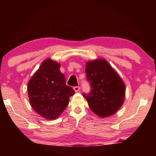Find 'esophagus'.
Returning a JSON list of instances; mask_svg holds the SVG:
<instances>
[{"instance_id": "esophagus-1", "label": "esophagus", "mask_w": 156, "mask_h": 156, "mask_svg": "<svg viewBox=\"0 0 156 156\" xmlns=\"http://www.w3.org/2000/svg\"><path fill=\"white\" fill-rule=\"evenodd\" d=\"M73 89H74V91H76V92H78L79 91H80V87H73Z\"/></svg>"}]
</instances>
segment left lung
Listing matches in <instances>:
<instances>
[{
	"mask_svg": "<svg viewBox=\"0 0 156 156\" xmlns=\"http://www.w3.org/2000/svg\"><path fill=\"white\" fill-rule=\"evenodd\" d=\"M85 72L91 91L83 96L89 108L100 118L114 114L125 100L126 89L122 79L103 58L87 62Z\"/></svg>",
	"mask_w": 156,
	"mask_h": 156,
	"instance_id": "obj_1",
	"label": "left lung"
}]
</instances>
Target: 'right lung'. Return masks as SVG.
<instances>
[{"instance_id": "add662e5", "label": "right lung", "mask_w": 156, "mask_h": 156, "mask_svg": "<svg viewBox=\"0 0 156 156\" xmlns=\"http://www.w3.org/2000/svg\"><path fill=\"white\" fill-rule=\"evenodd\" d=\"M60 63L47 58L28 82L27 92L33 109L47 120H56L64 112L74 90L66 85Z\"/></svg>"}]
</instances>
